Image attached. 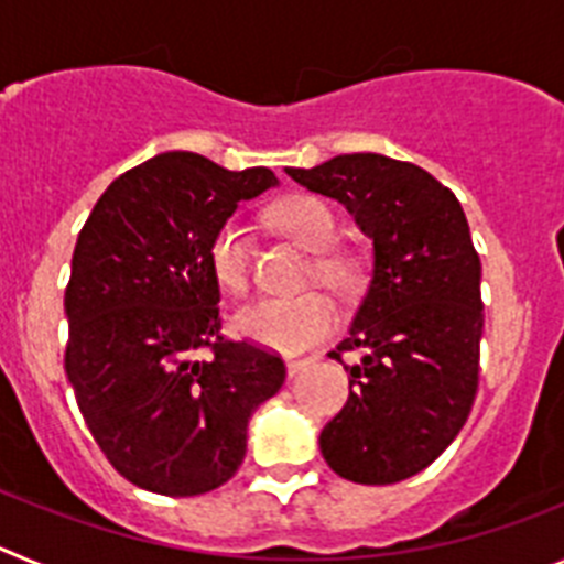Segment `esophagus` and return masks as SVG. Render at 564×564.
Masks as SVG:
<instances>
[{
  "mask_svg": "<svg viewBox=\"0 0 564 564\" xmlns=\"http://www.w3.org/2000/svg\"><path fill=\"white\" fill-rule=\"evenodd\" d=\"M307 364H311V358H293V361H288V376L296 378L299 372L305 370Z\"/></svg>",
  "mask_w": 564,
  "mask_h": 564,
  "instance_id": "34e87169",
  "label": "esophagus"
}]
</instances>
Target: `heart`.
I'll return each instance as SVG.
<instances>
[{
  "label": "heart",
  "mask_w": 564,
  "mask_h": 564,
  "mask_svg": "<svg viewBox=\"0 0 564 564\" xmlns=\"http://www.w3.org/2000/svg\"><path fill=\"white\" fill-rule=\"evenodd\" d=\"M276 223L288 237L305 251L316 253L313 273L333 291H350L358 282V259L347 251H327L336 242L338 223L327 203L307 194H296L273 208ZM208 262L226 291L242 293L251 279V248L246 226L237 217H228L212 237ZM336 325V307L318 291L296 296H262L234 316V330L242 338L271 347L279 352H299L325 338Z\"/></svg>",
  "instance_id": "obj_1"
}]
</instances>
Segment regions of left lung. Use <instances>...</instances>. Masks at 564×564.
<instances>
[{
    "label": "left lung",
    "mask_w": 564,
    "mask_h": 564,
    "mask_svg": "<svg viewBox=\"0 0 564 564\" xmlns=\"http://www.w3.org/2000/svg\"><path fill=\"white\" fill-rule=\"evenodd\" d=\"M288 174L341 203L372 239L370 285L350 336L330 350L336 361L362 358L344 365L350 398L318 435L322 455L344 480H406L455 441L477 395L480 257L466 214L430 172L383 154H338Z\"/></svg>",
    "instance_id": "8db88e82"
}]
</instances>
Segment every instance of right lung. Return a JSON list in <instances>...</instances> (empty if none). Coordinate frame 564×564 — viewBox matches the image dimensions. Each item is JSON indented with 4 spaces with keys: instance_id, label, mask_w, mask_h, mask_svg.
Returning a JSON list of instances; mask_svg holds the SVG:
<instances>
[{
    "instance_id": "1",
    "label": "right lung",
    "mask_w": 564,
    "mask_h": 564,
    "mask_svg": "<svg viewBox=\"0 0 564 564\" xmlns=\"http://www.w3.org/2000/svg\"><path fill=\"white\" fill-rule=\"evenodd\" d=\"M273 183L265 166L228 172L203 154L163 152L109 183L78 234L64 370L115 471L154 495H206L231 480L248 417L285 383L276 352L220 333L208 262L237 203Z\"/></svg>"
}]
</instances>
